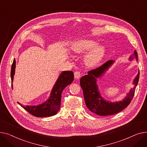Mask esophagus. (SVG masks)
Returning <instances> with one entry per match:
<instances>
[{
    "label": "esophagus",
    "mask_w": 147,
    "mask_h": 147,
    "mask_svg": "<svg viewBox=\"0 0 147 147\" xmlns=\"http://www.w3.org/2000/svg\"><path fill=\"white\" fill-rule=\"evenodd\" d=\"M81 76H82V75H81V72L79 71H76L74 72V76H75V78L76 80H79L81 77Z\"/></svg>",
    "instance_id": "34e87169"
}]
</instances>
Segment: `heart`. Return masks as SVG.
<instances>
[{
  "mask_svg": "<svg viewBox=\"0 0 147 147\" xmlns=\"http://www.w3.org/2000/svg\"><path fill=\"white\" fill-rule=\"evenodd\" d=\"M97 41L92 39L80 40L75 42L72 46V50L74 53L81 54L85 52L92 48L88 53L85 56V62L88 66H92L98 64L104 57L106 53V47L100 45L96 46Z\"/></svg>",
  "mask_w": 147,
  "mask_h": 147,
  "instance_id": "obj_1",
  "label": "heart"
}]
</instances>
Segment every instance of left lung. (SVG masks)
<instances>
[{"label":"left lung","mask_w":147,"mask_h":147,"mask_svg":"<svg viewBox=\"0 0 147 147\" xmlns=\"http://www.w3.org/2000/svg\"><path fill=\"white\" fill-rule=\"evenodd\" d=\"M134 56L138 60V53L135 50ZM131 60L133 57H129ZM115 62L110 60L105 63L88 72V75H84L80 80V85L83 91L86 106L92 113L99 116H109L116 114L125 109L131 102L135 91L136 87L140 78V71L134 80V87L128 93L127 96L122 101L110 102L106 101L101 97L97 84V78L101 77Z\"/></svg>","instance_id":"obj_1"}]
</instances>
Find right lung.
Wrapping results in <instances>:
<instances>
[{"instance_id":"add662e5","label":"right lung","mask_w":147,"mask_h":147,"mask_svg":"<svg viewBox=\"0 0 147 147\" xmlns=\"http://www.w3.org/2000/svg\"><path fill=\"white\" fill-rule=\"evenodd\" d=\"M15 66L16 61L14 59L11 72L12 88L13 87L12 82L15 74ZM74 76V72L72 71H63L59 75L53 86L49 98L42 104L37 106H25L18 102L19 105L25 110H27L29 113L36 117H44L55 115L60 108L62 92L66 86L73 82Z\"/></svg>"}]
</instances>
